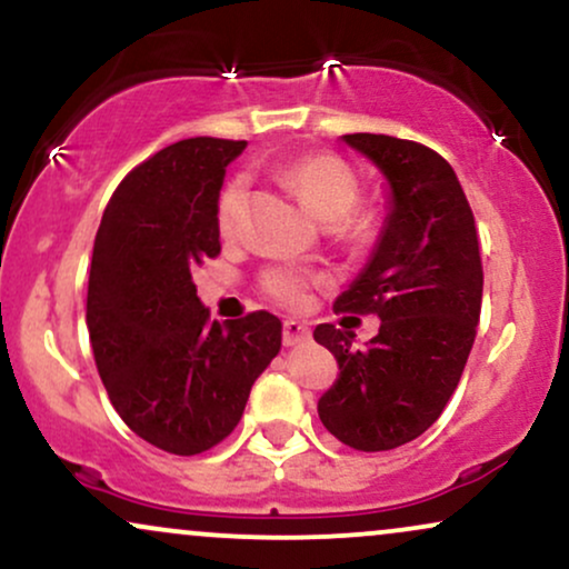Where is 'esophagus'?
I'll use <instances>...</instances> for the list:
<instances>
[{
  "label": "esophagus",
  "instance_id": "34e87169",
  "mask_svg": "<svg viewBox=\"0 0 569 569\" xmlns=\"http://www.w3.org/2000/svg\"><path fill=\"white\" fill-rule=\"evenodd\" d=\"M311 338V330L306 327L303 322H298V319H287L284 327H282V340L284 346H298V343H306V340Z\"/></svg>",
  "mask_w": 569,
  "mask_h": 569
}]
</instances>
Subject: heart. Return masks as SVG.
I'll use <instances>...</instances> for the list:
<instances>
[{"instance_id":"obj_1","label":"heart","mask_w":569,"mask_h":569,"mask_svg":"<svg viewBox=\"0 0 569 569\" xmlns=\"http://www.w3.org/2000/svg\"><path fill=\"white\" fill-rule=\"evenodd\" d=\"M282 183L300 199V204L313 218L330 223V231L338 239L351 244H365L376 237L378 223L372 212L357 210L359 183L357 176L343 159L330 153H309V157L292 159L279 172ZM244 204V183L231 180L218 199V226L223 233H231L239 223V212ZM313 282L311 273L300 269H273L263 277V287L279 303L300 309L309 300V287Z\"/></svg>"}]
</instances>
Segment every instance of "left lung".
Masks as SVG:
<instances>
[{
    "label": "left lung",
    "mask_w": 569,
    "mask_h": 569,
    "mask_svg": "<svg viewBox=\"0 0 569 569\" xmlns=\"http://www.w3.org/2000/svg\"><path fill=\"white\" fill-rule=\"evenodd\" d=\"M389 183V212L370 260L336 311L378 313V336L317 325L313 340L338 359V380L317 410L325 429L362 452L418 439L450 402L482 311V258L460 180L437 151L372 132L343 136Z\"/></svg>",
    "instance_id": "1"
}]
</instances>
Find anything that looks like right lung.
I'll return each mask as SVG.
<instances>
[{
    "mask_svg": "<svg viewBox=\"0 0 569 569\" xmlns=\"http://www.w3.org/2000/svg\"><path fill=\"white\" fill-rule=\"evenodd\" d=\"M244 146L186 138L153 153L117 186L92 247L87 330L100 380L130 431L172 456L223 442L282 349L269 311L210 322L191 279L220 252V189Z\"/></svg>",
    "mask_w": 569,
    "mask_h": 569,
    "instance_id": "add662e5",
    "label": "right lung"
}]
</instances>
